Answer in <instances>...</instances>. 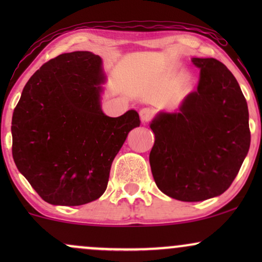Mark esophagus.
Here are the masks:
<instances>
[{
    "instance_id": "obj_1",
    "label": "esophagus",
    "mask_w": 262,
    "mask_h": 262,
    "mask_svg": "<svg viewBox=\"0 0 262 262\" xmlns=\"http://www.w3.org/2000/svg\"><path fill=\"white\" fill-rule=\"evenodd\" d=\"M152 111L150 110V108H143V110H140L139 112V116H140V119L143 123H148L150 119L152 118Z\"/></svg>"
}]
</instances>
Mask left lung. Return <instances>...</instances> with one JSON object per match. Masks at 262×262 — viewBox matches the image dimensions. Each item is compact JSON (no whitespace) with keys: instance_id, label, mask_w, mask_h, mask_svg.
<instances>
[{"instance_id":"obj_1","label":"left lung","mask_w":262,"mask_h":262,"mask_svg":"<svg viewBox=\"0 0 262 262\" xmlns=\"http://www.w3.org/2000/svg\"><path fill=\"white\" fill-rule=\"evenodd\" d=\"M197 90L177 112L150 123L149 155L155 183L166 196L200 202L221 196L234 181L250 148L248 103L234 75L213 58H192Z\"/></svg>"}]
</instances>
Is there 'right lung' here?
Wrapping results in <instances>:
<instances>
[{"label": "right lung", "instance_id": "obj_1", "mask_svg": "<svg viewBox=\"0 0 262 262\" xmlns=\"http://www.w3.org/2000/svg\"><path fill=\"white\" fill-rule=\"evenodd\" d=\"M102 59L91 52L56 56L26 83L12 117V155L45 202L81 206L107 188L112 162L140 125L130 110L112 118L101 108Z\"/></svg>", "mask_w": 262, "mask_h": 262}]
</instances>
